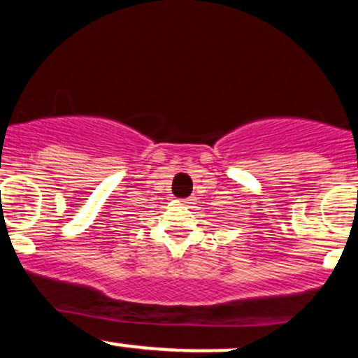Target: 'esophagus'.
I'll use <instances>...</instances> for the list:
<instances>
[{"label":"esophagus","mask_w":358,"mask_h":358,"mask_svg":"<svg viewBox=\"0 0 358 358\" xmlns=\"http://www.w3.org/2000/svg\"><path fill=\"white\" fill-rule=\"evenodd\" d=\"M180 202H183V203H187V202H188V200H185V199H183V200H180Z\"/></svg>","instance_id":"esophagus-1"}]
</instances>
